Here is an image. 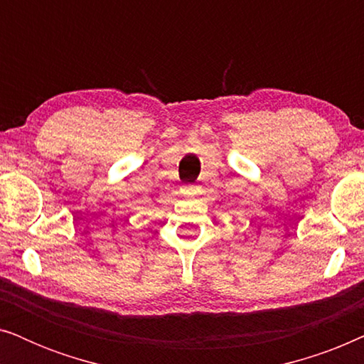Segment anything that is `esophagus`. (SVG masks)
I'll return each instance as SVG.
<instances>
[{
  "label": "esophagus",
  "instance_id": "34e87169",
  "mask_svg": "<svg viewBox=\"0 0 364 364\" xmlns=\"http://www.w3.org/2000/svg\"><path fill=\"white\" fill-rule=\"evenodd\" d=\"M181 193H182L183 197L192 198V197H196V196H198V193H200V187L188 183V186H182L181 187Z\"/></svg>",
  "mask_w": 364,
  "mask_h": 364
}]
</instances>
